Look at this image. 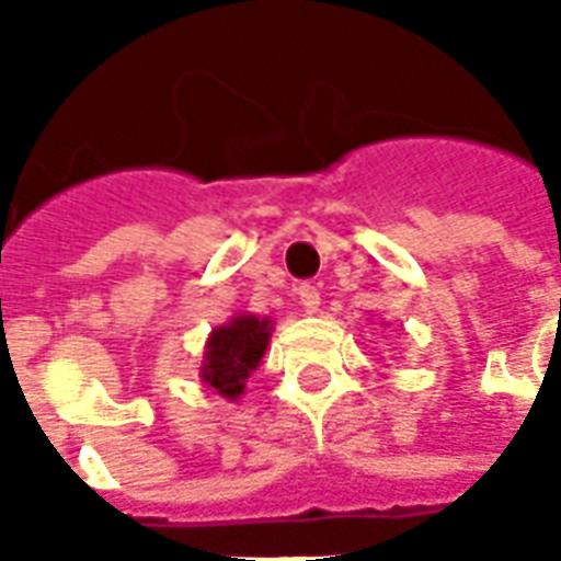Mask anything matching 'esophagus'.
<instances>
[{
	"label": "esophagus",
	"mask_w": 561,
	"mask_h": 561,
	"mask_svg": "<svg viewBox=\"0 0 561 561\" xmlns=\"http://www.w3.org/2000/svg\"><path fill=\"white\" fill-rule=\"evenodd\" d=\"M297 297H300V304H304L306 312H318V306H321V291H318V285H312V282L297 285Z\"/></svg>",
	"instance_id": "1"
}]
</instances>
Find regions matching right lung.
<instances>
[{"label":"right lung","mask_w":561,"mask_h":561,"mask_svg":"<svg viewBox=\"0 0 561 561\" xmlns=\"http://www.w3.org/2000/svg\"><path fill=\"white\" fill-rule=\"evenodd\" d=\"M273 321L257 316H233L209 333L201 378L225 400H237L245 390V378L257 369L267 352Z\"/></svg>","instance_id":"obj_1"}]
</instances>
